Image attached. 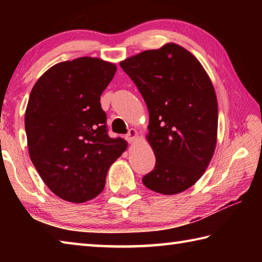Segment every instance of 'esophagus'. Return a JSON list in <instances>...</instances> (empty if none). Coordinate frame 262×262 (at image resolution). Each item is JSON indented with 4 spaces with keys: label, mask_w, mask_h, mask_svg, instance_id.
<instances>
[{
    "label": "esophagus",
    "mask_w": 262,
    "mask_h": 262,
    "mask_svg": "<svg viewBox=\"0 0 262 262\" xmlns=\"http://www.w3.org/2000/svg\"><path fill=\"white\" fill-rule=\"evenodd\" d=\"M136 136H137V132H136V129H134V128H130V129L128 130L127 135H126V140H127L128 142H129V143H132V142H134V141H135Z\"/></svg>",
    "instance_id": "1"
}]
</instances>
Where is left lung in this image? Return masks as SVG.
Listing matches in <instances>:
<instances>
[{
	"label": "left lung",
	"instance_id": "obj_1",
	"mask_svg": "<svg viewBox=\"0 0 262 262\" xmlns=\"http://www.w3.org/2000/svg\"><path fill=\"white\" fill-rule=\"evenodd\" d=\"M147 104L156 156L145 187L172 195L189 188L214 155L219 110L214 86L192 53L176 43L120 62Z\"/></svg>",
	"mask_w": 262,
	"mask_h": 262
}]
</instances>
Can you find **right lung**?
Instances as JSON below:
<instances>
[{"instance_id":"right-lung-1","label":"right lung","mask_w":262,"mask_h":262,"mask_svg":"<svg viewBox=\"0 0 262 262\" xmlns=\"http://www.w3.org/2000/svg\"><path fill=\"white\" fill-rule=\"evenodd\" d=\"M117 67L96 57L53 66L34 84L25 112L30 158L43 183L66 201L82 203L104 189L106 174L125 151L108 136L100 96Z\"/></svg>"}]
</instances>
